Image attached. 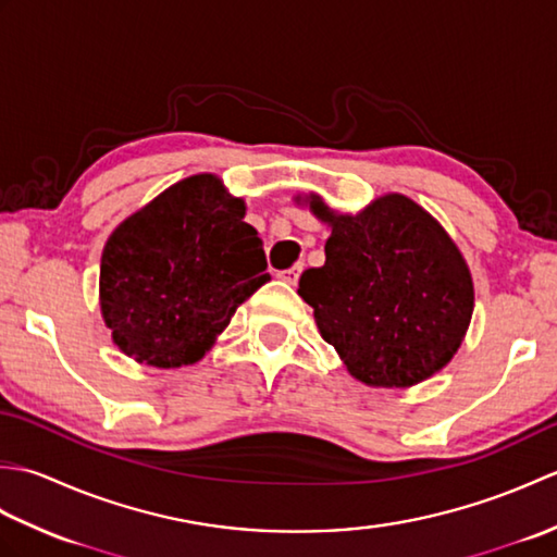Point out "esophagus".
Segmentation results:
<instances>
[{"label":"esophagus","mask_w":557,"mask_h":557,"mask_svg":"<svg viewBox=\"0 0 557 557\" xmlns=\"http://www.w3.org/2000/svg\"><path fill=\"white\" fill-rule=\"evenodd\" d=\"M301 270H304V265H301V263H297V265H292V268H287V270L277 272V277H280V280H285L287 285H297V280H299V275H301Z\"/></svg>","instance_id":"1"}]
</instances>
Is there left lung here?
Wrapping results in <instances>:
<instances>
[{
  "label": "left lung",
  "instance_id": "8db88e82",
  "mask_svg": "<svg viewBox=\"0 0 557 557\" xmlns=\"http://www.w3.org/2000/svg\"><path fill=\"white\" fill-rule=\"evenodd\" d=\"M330 227L325 263L304 270L299 297L318 333L369 387H411L453 361L474 313V280L429 210L385 194L351 212L294 196Z\"/></svg>",
  "mask_w": 557,
  "mask_h": 557
}]
</instances>
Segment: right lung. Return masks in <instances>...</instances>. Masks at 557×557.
<instances>
[{
  "mask_svg": "<svg viewBox=\"0 0 557 557\" xmlns=\"http://www.w3.org/2000/svg\"><path fill=\"white\" fill-rule=\"evenodd\" d=\"M246 203L218 174H191L116 224L100 260L112 342L152 369L194 366L270 280Z\"/></svg>",
  "mask_w": 557,
  "mask_h": 557,
  "instance_id": "add662e5",
  "label": "right lung"
}]
</instances>
